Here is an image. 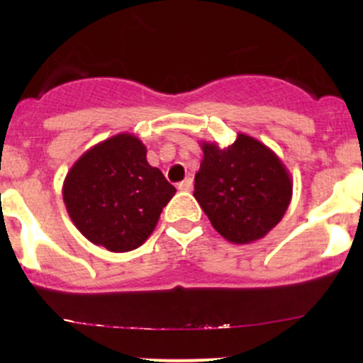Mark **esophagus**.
Masks as SVG:
<instances>
[{"label": "esophagus", "instance_id": "esophagus-1", "mask_svg": "<svg viewBox=\"0 0 363 363\" xmlns=\"http://www.w3.org/2000/svg\"><path fill=\"white\" fill-rule=\"evenodd\" d=\"M177 187H179V191H191V189H193V179H191V177L184 179L182 182H179Z\"/></svg>", "mask_w": 363, "mask_h": 363}]
</instances>
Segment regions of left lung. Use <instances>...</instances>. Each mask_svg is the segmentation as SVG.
<instances>
[{"instance_id": "8db88e82", "label": "left lung", "mask_w": 363, "mask_h": 363, "mask_svg": "<svg viewBox=\"0 0 363 363\" xmlns=\"http://www.w3.org/2000/svg\"><path fill=\"white\" fill-rule=\"evenodd\" d=\"M203 160L194 198L211 225L232 244H251L280 223L294 181L281 158L259 140L237 133L228 147L199 141Z\"/></svg>"}]
</instances>
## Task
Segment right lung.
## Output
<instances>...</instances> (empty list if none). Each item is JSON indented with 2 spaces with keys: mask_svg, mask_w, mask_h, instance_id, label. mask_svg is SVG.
<instances>
[{
  "mask_svg": "<svg viewBox=\"0 0 363 363\" xmlns=\"http://www.w3.org/2000/svg\"><path fill=\"white\" fill-rule=\"evenodd\" d=\"M174 194L176 187L148 164L147 147L133 133L90 147L62 182V201L74 227L111 252L140 247Z\"/></svg>",
  "mask_w": 363,
  "mask_h": 363,
  "instance_id": "1",
  "label": "right lung"
}]
</instances>
